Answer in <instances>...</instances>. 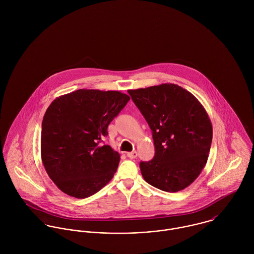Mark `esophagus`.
I'll list each match as a JSON object with an SVG mask.
<instances>
[{
	"label": "esophagus",
	"instance_id": "esophagus-1",
	"mask_svg": "<svg viewBox=\"0 0 254 254\" xmlns=\"http://www.w3.org/2000/svg\"><path fill=\"white\" fill-rule=\"evenodd\" d=\"M137 155H138L137 151H132V152H128V153H127V156H128L129 158H131V159L136 158V157H137Z\"/></svg>",
	"mask_w": 254,
	"mask_h": 254
}]
</instances>
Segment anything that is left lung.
<instances>
[{
	"mask_svg": "<svg viewBox=\"0 0 254 254\" xmlns=\"http://www.w3.org/2000/svg\"><path fill=\"white\" fill-rule=\"evenodd\" d=\"M145 117L155 148L149 161H141L145 182L175 192L194 181L206 164L212 142V125L196 98L175 84L129 90Z\"/></svg>",
	"mask_w": 254,
	"mask_h": 254,
	"instance_id": "8db88e82",
	"label": "left lung"
}]
</instances>
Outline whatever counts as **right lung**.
Here are the masks:
<instances>
[{
	"mask_svg": "<svg viewBox=\"0 0 254 254\" xmlns=\"http://www.w3.org/2000/svg\"><path fill=\"white\" fill-rule=\"evenodd\" d=\"M129 100L118 91L80 89L50 105L42 122L41 156L62 191L85 198L112 179L120 155L101 143L109 134V123Z\"/></svg>",
	"mask_w": 254,
	"mask_h": 254,
	"instance_id": "obj_1",
	"label": "right lung"
}]
</instances>
